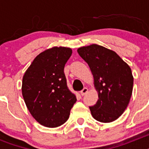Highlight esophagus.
<instances>
[{
	"label": "esophagus",
	"instance_id": "obj_1",
	"mask_svg": "<svg viewBox=\"0 0 149 149\" xmlns=\"http://www.w3.org/2000/svg\"><path fill=\"white\" fill-rule=\"evenodd\" d=\"M88 91H89V89H88L87 88H86V87H84V89H83L82 90H81V95H86V93H88Z\"/></svg>",
	"mask_w": 149,
	"mask_h": 149
}]
</instances>
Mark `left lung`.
Returning <instances> with one entry per match:
<instances>
[{"mask_svg": "<svg viewBox=\"0 0 149 149\" xmlns=\"http://www.w3.org/2000/svg\"><path fill=\"white\" fill-rule=\"evenodd\" d=\"M87 63L94 78L98 99L89 107L91 114L98 122L116 120L127 108L134 85L131 69L115 51L96 44L77 49Z\"/></svg>", "mask_w": 149, "mask_h": 149, "instance_id": "8db88e82", "label": "left lung"}]
</instances>
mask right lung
Here are the masks:
<instances>
[{"mask_svg": "<svg viewBox=\"0 0 149 149\" xmlns=\"http://www.w3.org/2000/svg\"><path fill=\"white\" fill-rule=\"evenodd\" d=\"M70 48L53 47L39 54L23 76L22 95L30 114L40 125L56 127L68 120L77 101L68 89L65 64Z\"/></svg>", "mask_w": 149, "mask_h": 149, "instance_id": "obj_1", "label": "right lung"}]
</instances>
